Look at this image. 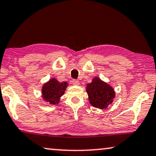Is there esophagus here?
I'll use <instances>...</instances> for the list:
<instances>
[{
	"instance_id": "obj_1",
	"label": "esophagus",
	"mask_w": 156,
	"mask_h": 156,
	"mask_svg": "<svg viewBox=\"0 0 156 156\" xmlns=\"http://www.w3.org/2000/svg\"><path fill=\"white\" fill-rule=\"evenodd\" d=\"M72 83H73V84L76 85V86H78V85L80 84L79 80H76V79L73 80H72Z\"/></svg>"
}]
</instances>
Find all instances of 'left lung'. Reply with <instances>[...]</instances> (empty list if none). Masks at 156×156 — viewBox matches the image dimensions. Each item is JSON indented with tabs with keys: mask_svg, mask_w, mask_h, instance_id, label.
I'll return each instance as SVG.
<instances>
[{
	"mask_svg": "<svg viewBox=\"0 0 156 156\" xmlns=\"http://www.w3.org/2000/svg\"><path fill=\"white\" fill-rule=\"evenodd\" d=\"M86 92L90 104L101 109L106 108L115 98L113 88L97 77L93 78L90 83L87 85Z\"/></svg>",
	"mask_w": 156,
	"mask_h": 156,
	"instance_id": "1",
	"label": "left lung"
}]
</instances>
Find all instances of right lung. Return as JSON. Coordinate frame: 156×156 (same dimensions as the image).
Masks as SVG:
<instances>
[{"label": "right lung", "mask_w": 156, "mask_h": 156, "mask_svg": "<svg viewBox=\"0 0 156 156\" xmlns=\"http://www.w3.org/2000/svg\"><path fill=\"white\" fill-rule=\"evenodd\" d=\"M67 83H59L55 78H52L47 83H45L42 88L43 98L47 102L51 104H58L60 101V98L64 94Z\"/></svg>", "instance_id": "add662e5"}]
</instances>
